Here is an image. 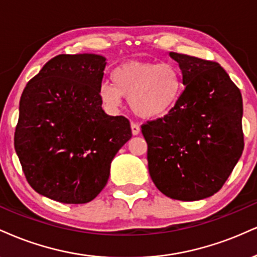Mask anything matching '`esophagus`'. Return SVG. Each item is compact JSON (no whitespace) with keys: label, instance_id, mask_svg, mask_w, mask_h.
Segmentation results:
<instances>
[{"label":"esophagus","instance_id":"obj_1","mask_svg":"<svg viewBox=\"0 0 257 257\" xmlns=\"http://www.w3.org/2000/svg\"><path fill=\"white\" fill-rule=\"evenodd\" d=\"M131 128H132V134L133 135H139V134H140V126H139L137 123H132Z\"/></svg>","mask_w":257,"mask_h":257}]
</instances>
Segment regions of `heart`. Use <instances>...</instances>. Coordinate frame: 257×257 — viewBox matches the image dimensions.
<instances>
[{
	"label": "heart",
	"mask_w": 257,
	"mask_h": 257,
	"mask_svg": "<svg viewBox=\"0 0 257 257\" xmlns=\"http://www.w3.org/2000/svg\"><path fill=\"white\" fill-rule=\"evenodd\" d=\"M111 81L99 87V98L110 109H118L123 98L135 115L156 119L174 110L183 81L179 68L170 62L126 61L111 73Z\"/></svg>",
	"instance_id": "obj_1"
}]
</instances>
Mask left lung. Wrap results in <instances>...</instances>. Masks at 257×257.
<instances>
[{
    "label": "left lung",
    "mask_w": 257,
    "mask_h": 257,
    "mask_svg": "<svg viewBox=\"0 0 257 257\" xmlns=\"http://www.w3.org/2000/svg\"><path fill=\"white\" fill-rule=\"evenodd\" d=\"M169 55L185 87L171 112L141 126L148 171L164 195L202 200L220 190L242 156V94L217 62Z\"/></svg>",
    "instance_id": "1"
}]
</instances>
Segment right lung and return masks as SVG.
Here are the masks:
<instances>
[{"mask_svg":"<svg viewBox=\"0 0 257 257\" xmlns=\"http://www.w3.org/2000/svg\"><path fill=\"white\" fill-rule=\"evenodd\" d=\"M105 66L100 55H58L25 87L14 146L27 182L40 195L62 203L92 201L132 138L129 120L101 107Z\"/></svg>","mask_w":257,"mask_h":257,"instance_id":"obj_1","label":"right lung"}]
</instances>
